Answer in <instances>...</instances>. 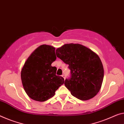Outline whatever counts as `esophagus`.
Instances as JSON below:
<instances>
[{"instance_id": "1", "label": "esophagus", "mask_w": 124, "mask_h": 124, "mask_svg": "<svg viewBox=\"0 0 124 124\" xmlns=\"http://www.w3.org/2000/svg\"><path fill=\"white\" fill-rule=\"evenodd\" d=\"M62 78H63L64 79H65V75H64V74H63V75H62Z\"/></svg>"}]
</instances>
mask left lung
<instances>
[{
    "mask_svg": "<svg viewBox=\"0 0 124 124\" xmlns=\"http://www.w3.org/2000/svg\"><path fill=\"white\" fill-rule=\"evenodd\" d=\"M56 54L71 71V77L64 84L71 95L81 100L94 98L104 78L103 65L98 55L83 45L73 43L59 47Z\"/></svg>",
    "mask_w": 124,
    "mask_h": 124,
    "instance_id": "obj_1",
    "label": "left lung"
}]
</instances>
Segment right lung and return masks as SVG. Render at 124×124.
I'll return each mask as SVG.
<instances>
[{
	"label": "right lung",
	"mask_w": 124,
	"mask_h": 124,
	"mask_svg": "<svg viewBox=\"0 0 124 124\" xmlns=\"http://www.w3.org/2000/svg\"><path fill=\"white\" fill-rule=\"evenodd\" d=\"M55 50L50 45H40L31 53L22 69L24 90L35 101H45L52 98L64 83L63 78L56 75V68L51 66L56 59Z\"/></svg>",
	"instance_id": "obj_1"
}]
</instances>
